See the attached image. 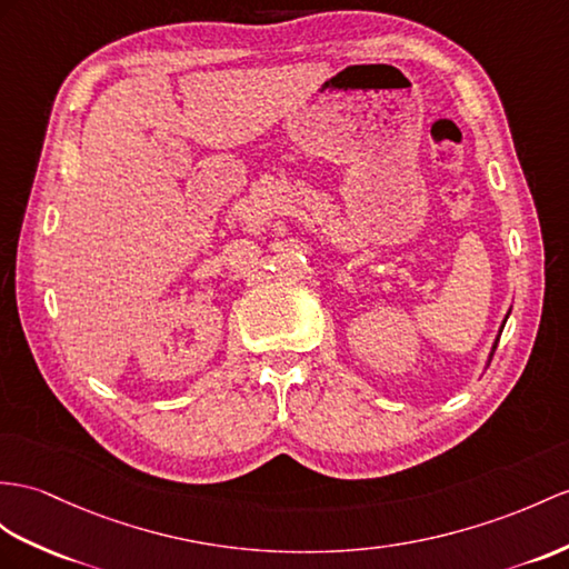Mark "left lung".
Segmentation results:
<instances>
[{"label": "left lung", "mask_w": 569, "mask_h": 569, "mask_svg": "<svg viewBox=\"0 0 569 569\" xmlns=\"http://www.w3.org/2000/svg\"><path fill=\"white\" fill-rule=\"evenodd\" d=\"M502 328H505V326H502ZM497 342H500V338H497V340H495V345H492V355H495V350H497Z\"/></svg>", "instance_id": "1"}]
</instances>
